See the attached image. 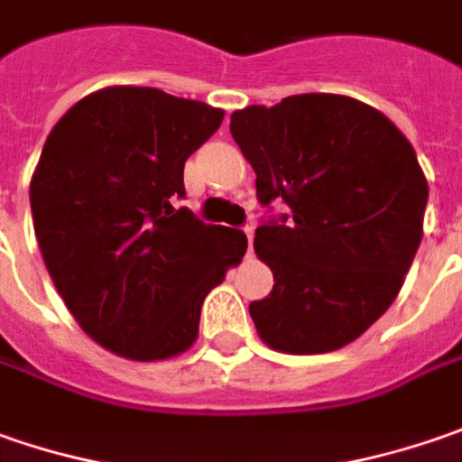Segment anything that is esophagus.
Returning <instances> with one entry per match:
<instances>
[{"instance_id": "1", "label": "esophagus", "mask_w": 462, "mask_h": 462, "mask_svg": "<svg viewBox=\"0 0 462 462\" xmlns=\"http://www.w3.org/2000/svg\"><path fill=\"white\" fill-rule=\"evenodd\" d=\"M243 230H245V237H248V253H253V225H245V227H243Z\"/></svg>"}]
</instances>
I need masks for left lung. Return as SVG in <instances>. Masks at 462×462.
Returning <instances> with one entry per match:
<instances>
[{
  "mask_svg": "<svg viewBox=\"0 0 462 462\" xmlns=\"http://www.w3.org/2000/svg\"><path fill=\"white\" fill-rule=\"evenodd\" d=\"M230 131L261 207L291 209L255 230L273 271L251 302L255 331L287 354L346 346L391 308L419 251L430 186L416 152L383 113L328 92L248 106Z\"/></svg>",
  "mask_w": 462,
  "mask_h": 462,
  "instance_id": "left-lung-1",
  "label": "left lung"
}]
</instances>
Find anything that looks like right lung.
<instances>
[{"label": "right lung", "instance_id": "add662e5", "mask_svg": "<svg viewBox=\"0 0 462 462\" xmlns=\"http://www.w3.org/2000/svg\"><path fill=\"white\" fill-rule=\"evenodd\" d=\"M225 111L157 88H106L61 116L31 180L46 269L82 331L118 356L168 359L196 341L204 297L248 237L204 225L183 165Z\"/></svg>", "mask_w": 462, "mask_h": 462}]
</instances>
